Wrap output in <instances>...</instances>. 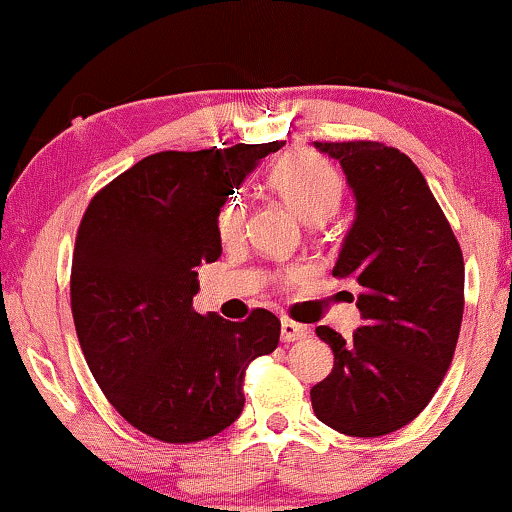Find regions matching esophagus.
Wrapping results in <instances>:
<instances>
[{
	"label": "esophagus",
	"instance_id": "esophagus-1",
	"mask_svg": "<svg viewBox=\"0 0 512 512\" xmlns=\"http://www.w3.org/2000/svg\"><path fill=\"white\" fill-rule=\"evenodd\" d=\"M310 337V330L305 325H298V322L289 320V317H284L281 320V342L291 344V342H298V339H305Z\"/></svg>",
	"mask_w": 512,
	"mask_h": 512
}]
</instances>
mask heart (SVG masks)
<instances>
[{
  "label": "heart",
  "instance_id": "1",
  "mask_svg": "<svg viewBox=\"0 0 512 512\" xmlns=\"http://www.w3.org/2000/svg\"><path fill=\"white\" fill-rule=\"evenodd\" d=\"M269 187L296 211L305 223H322L337 211L344 195V182L337 168L313 151H291L269 170ZM248 207L231 195L216 211V233L221 243H238L243 236ZM293 276V272H289Z\"/></svg>",
  "mask_w": 512,
  "mask_h": 512
}]
</instances>
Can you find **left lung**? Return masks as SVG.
Returning <instances> with one entry per match:
<instances>
[{
  "label": "left lung",
  "mask_w": 512,
  "mask_h": 512,
  "mask_svg": "<svg viewBox=\"0 0 512 512\" xmlns=\"http://www.w3.org/2000/svg\"><path fill=\"white\" fill-rule=\"evenodd\" d=\"M342 163L356 221L332 274L361 286L363 327L332 346L334 368L310 390L315 416L354 438L414 421L448 373L464 313V260L443 209L407 154L368 139L315 142Z\"/></svg>",
  "instance_id": "left-lung-1"
}]
</instances>
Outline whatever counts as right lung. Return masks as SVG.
I'll return each instance as SVG.
<instances>
[{
  "mask_svg": "<svg viewBox=\"0 0 512 512\" xmlns=\"http://www.w3.org/2000/svg\"><path fill=\"white\" fill-rule=\"evenodd\" d=\"M284 142L161 151L98 190L76 231L72 315L117 414L163 443H199L243 411L245 370L279 344V317L199 315L197 267L216 262V211Z\"/></svg>",
  "mask_w": 512,
  "mask_h": 512,
  "instance_id": "right-lung-1",
  "label": "right lung"
}]
</instances>
